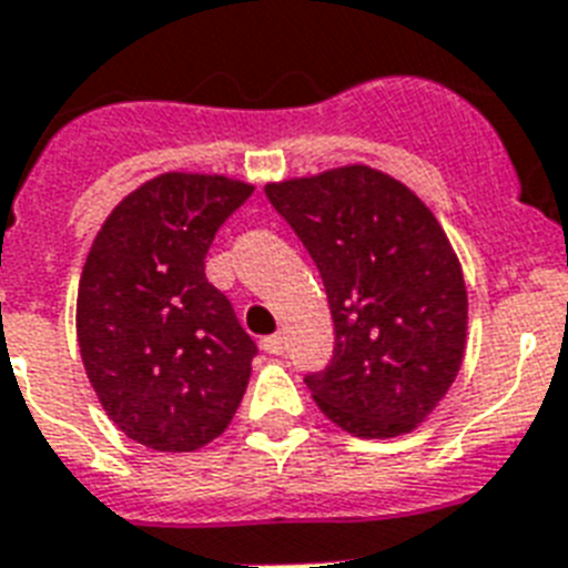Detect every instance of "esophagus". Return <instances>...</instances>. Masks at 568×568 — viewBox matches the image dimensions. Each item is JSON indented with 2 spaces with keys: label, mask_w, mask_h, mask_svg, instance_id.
Masks as SVG:
<instances>
[{
  "label": "esophagus",
  "mask_w": 568,
  "mask_h": 568,
  "mask_svg": "<svg viewBox=\"0 0 568 568\" xmlns=\"http://www.w3.org/2000/svg\"><path fill=\"white\" fill-rule=\"evenodd\" d=\"M262 349H265V353H271V356H280V353L285 349L283 335H268V338H262Z\"/></svg>",
  "instance_id": "obj_1"
}]
</instances>
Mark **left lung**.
I'll use <instances>...</instances> for the list:
<instances>
[{
	"mask_svg": "<svg viewBox=\"0 0 568 568\" xmlns=\"http://www.w3.org/2000/svg\"><path fill=\"white\" fill-rule=\"evenodd\" d=\"M312 253L335 324L312 399L353 437L408 435L435 412L467 349V285L444 227L412 189L353 163L268 183Z\"/></svg>",
	"mask_w": 568,
	"mask_h": 568,
	"instance_id": "8db88e82",
	"label": "left lung"
}]
</instances>
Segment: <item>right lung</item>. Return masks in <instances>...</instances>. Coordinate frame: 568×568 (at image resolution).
I'll return each instance as SVG.
<instances>
[{"label": "right lung", "instance_id": "obj_1", "mask_svg": "<svg viewBox=\"0 0 568 568\" xmlns=\"http://www.w3.org/2000/svg\"><path fill=\"white\" fill-rule=\"evenodd\" d=\"M253 186L165 172L101 224L78 283L87 379L119 432L156 452H195L230 426L256 344L204 260Z\"/></svg>", "mask_w": 568, "mask_h": 568}]
</instances>
